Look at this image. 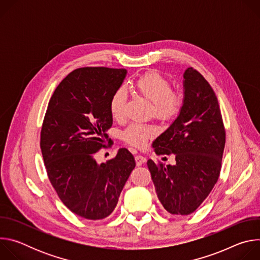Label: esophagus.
Returning <instances> with one entry per match:
<instances>
[{"instance_id":"34e87169","label":"esophagus","mask_w":260,"mask_h":260,"mask_svg":"<svg viewBox=\"0 0 260 260\" xmlns=\"http://www.w3.org/2000/svg\"><path fill=\"white\" fill-rule=\"evenodd\" d=\"M135 159H136L137 166H142L144 162H146V157H144L142 155H136Z\"/></svg>"}]
</instances>
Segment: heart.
Here are the masks:
<instances>
[{"mask_svg": "<svg viewBox=\"0 0 260 260\" xmlns=\"http://www.w3.org/2000/svg\"><path fill=\"white\" fill-rule=\"evenodd\" d=\"M138 91L153 103L154 113L164 120L173 119L180 112L183 98L178 91H173L170 81L156 72H147L135 83ZM126 91L123 87L116 89L109 102L111 115L119 119L124 114ZM154 129L151 126L133 123L122 133V139L129 145L143 147L152 136Z\"/></svg>", "mask_w": 260, "mask_h": 260, "instance_id": "b5f03b06", "label": "heart"}]
</instances>
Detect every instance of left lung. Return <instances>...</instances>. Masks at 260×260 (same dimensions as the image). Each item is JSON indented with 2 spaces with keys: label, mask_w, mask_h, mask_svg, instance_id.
<instances>
[{
  "label": "left lung",
  "mask_w": 260,
  "mask_h": 260,
  "mask_svg": "<svg viewBox=\"0 0 260 260\" xmlns=\"http://www.w3.org/2000/svg\"><path fill=\"white\" fill-rule=\"evenodd\" d=\"M180 113L155 139L156 154H174V166L147 161L164 208L173 215L193 213L218 181L225 146V128L217 96L202 74L184 72Z\"/></svg>",
  "instance_id": "obj_1"
}]
</instances>
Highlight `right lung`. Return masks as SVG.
Wrapping results in <instances>:
<instances>
[{"mask_svg":"<svg viewBox=\"0 0 260 260\" xmlns=\"http://www.w3.org/2000/svg\"><path fill=\"white\" fill-rule=\"evenodd\" d=\"M126 73L104 67L74 70L55 88L43 120L40 147L49 181L63 205L88 220L113 212L136 167L125 148L107 162L94 159L113 123L110 99Z\"/></svg>","mask_w":260,"mask_h":260,"instance_id":"1","label":"right lung"}]
</instances>
